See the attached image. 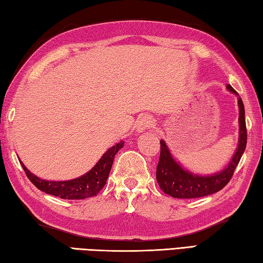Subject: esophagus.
Instances as JSON below:
<instances>
[{
  "mask_svg": "<svg viewBox=\"0 0 263 263\" xmlns=\"http://www.w3.org/2000/svg\"><path fill=\"white\" fill-rule=\"evenodd\" d=\"M153 123H154V119L151 117L149 115H141L138 117L136 122V130L137 132L145 131L146 128H149L151 126H153Z\"/></svg>",
  "mask_w": 263,
  "mask_h": 263,
  "instance_id": "34e87169",
  "label": "esophagus"
}]
</instances>
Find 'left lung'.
<instances>
[{"label":"left lung","mask_w":263,"mask_h":263,"mask_svg":"<svg viewBox=\"0 0 263 263\" xmlns=\"http://www.w3.org/2000/svg\"><path fill=\"white\" fill-rule=\"evenodd\" d=\"M228 89L238 96V92L228 84ZM239 105V144L232 160L224 171L211 176L195 175L184 171L173 159L168 146L163 140H160L161 151L157 166V181L164 194L175 198H198L212 195L221 190L232 179V175L241 159L247 144L246 121H245V106L241 97L238 96Z\"/></svg>","instance_id":"8db88e82"}]
</instances>
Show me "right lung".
<instances>
[{"label":"right lung","mask_w":263,"mask_h":263,"mask_svg":"<svg viewBox=\"0 0 263 263\" xmlns=\"http://www.w3.org/2000/svg\"><path fill=\"white\" fill-rule=\"evenodd\" d=\"M123 145L124 142L121 141L112 146V147H110L90 171L84 175L78 177V179L69 181L42 180L33 175L32 173H30L22 161L21 164L28 179L32 182L33 185L37 186L39 190L44 191V193L64 199H84L96 196L105 185L111 167H112L115 155L123 147Z\"/></svg>","instance_id":"right-lung-1"}]
</instances>
